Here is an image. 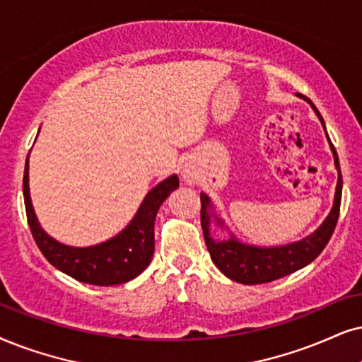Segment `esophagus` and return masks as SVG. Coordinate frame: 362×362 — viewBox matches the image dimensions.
I'll list each match as a JSON object with an SVG mask.
<instances>
[{
  "label": "esophagus",
  "mask_w": 362,
  "mask_h": 362,
  "mask_svg": "<svg viewBox=\"0 0 362 362\" xmlns=\"http://www.w3.org/2000/svg\"><path fill=\"white\" fill-rule=\"evenodd\" d=\"M182 178H184V182L185 184H189V185H192V184H195V175H194V172H190V170H185L182 172Z\"/></svg>",
  "instance_id": "obj_1"
}]
</instances>
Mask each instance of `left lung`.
Returning a JSON list of instances; mask_svg holds the SVG:
<instances>
[{"label": "left lung", "instance_id": "1", "mask_svg": "<svg viewBox=\"0 0 362 362\" xmlns=\"http://www.w3.org/2000/svg\"><path fill=\"white\" fill-rule=\"evenodd\" d=\"M304 98L317 115L319 122L322 123L324 132H326V123H324L319 110L314 107V103L309 98L297 95ZM329 147L334 155V165L337 170V185L334 192V202L331 212L324 218V222L319 226L313 234H309L304 239L291 242V244L276 245V247H260L254 244H245L240 242L237 237L228 230V227L223 222V218L218 217L214 210L212 199L207 194H200L202 200V212H200V221H202V230L205 237V245L210 254L212 262L217 265L218 271L223 276L232 279V281L245 284V286H254V284L272 282L276 279L299 271L305 265L313 262L319 254L322 252L324 247L327 245L331 239L334 228H336L337 217H339L341 209V195H342V177L339 158H337L336 148L329 140L326 132ZM215 223L219 228H223L229 232L228 240H215L211 235V223Z\"/></svg>", "mask_w": 362, "mask_h": 362}]
</instances>
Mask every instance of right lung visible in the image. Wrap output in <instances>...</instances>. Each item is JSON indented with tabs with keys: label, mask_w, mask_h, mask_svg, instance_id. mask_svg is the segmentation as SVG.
<instances>
[{
	"label": "right lung",
	"mask_w": 362,
	"mask_h": 362,
	"mask_svg": "<svg viewBox=\"0 0 362 362\" xmlns=\"http://www.w3.org/2000/svg\"><path fill=\"white\" fill-rule=\"evenodd\" d=\"M30 153L25 163L23 175V197H25L26 217L35 237L36 245L45 257L58 271L65 272L76 281L93 286H117L140 276L148 267L153 257L155 237L153 223L163 200L178 189V177H167L155 185L141 200L139 210L123 230L112 239L97 245L71 247L53 239L41 227L36 217L30 195Z\"/></svg>",
	"instance_id": "add662e5"
}]
</instances>
